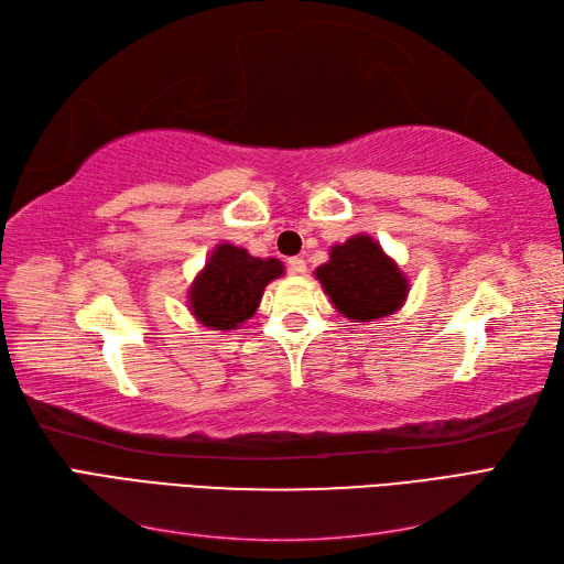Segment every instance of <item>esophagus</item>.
Segmentation results:
<instances>
[{
	"mask_svg": "<svg viewBox=\"0 0 564 564\" xmlns=\"http://www.w3.org/2000/svg\"><path fill=\"white\" fill-rule=\"evenodd\" d=\"M286 268H289V272H292V275H303L305 268H308V265H305L301 256H292V259L286 261Z\"/></svg>",
	"mask_w": 564,
	"mask_h": 564,
	"instance_id": "esophagus-1",
	"label": "esophagus"
}]
</instances>
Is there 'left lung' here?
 Wrapping results in <instances>:
<instances>
[{
    "instance_id": "1",
    "label": "left lung",
    "mask_w": 564,
    "mask_h": 564,
    "mask_svg": "<svg viewBox=\"0 0 564 564\" xmlns=\"http://www.w3.org/2000/svg\"><path fill=\"white\" fill-rule=\"evenodd\" d=\"M334 308L357 322H373L402 308L409 282L398 263L369 235L334 245L329 261L315 270Z\"/></svg>"
}]
</instances>
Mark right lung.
<instances>
[{
    "label": "right lung",
    "instance_id": "right-lung-1",
    "mask_svg": "<svg viewBox=\"0 0 564 564\" xmlns=\"http://www.w3.org/2000/svg\"><path fill=\"white\" fill-rule=\"evenodd\" d=\"M282 272L278 259H256L242 247L218 245L187 292L191 313L209 329H237L259 308L265 284Z\"/></svg>",
    "mask_w": 564,
    "mask_h": 564
}]
</instances>
